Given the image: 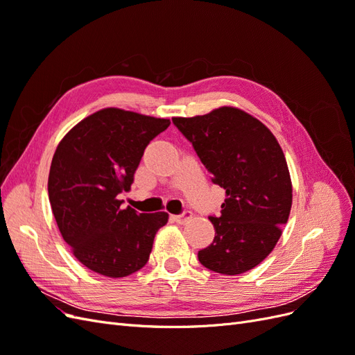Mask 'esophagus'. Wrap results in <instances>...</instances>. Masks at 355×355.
Segmentation results:
<instances>
[{
    "instance_id": "esophagus-1",
    "label": "esophagus",
    "mask_w": 355,
    "mask_h": 355,
    "mask_svg": "<svg viewBox=\"0 0 355 355\" xmlns=\"http://www.w3.org/2000/svg\"><path fill=\"white\" fill-rule=\"evenodd\" d=\"M171 218H173V220L176 223L184 225V223H187V222H189L192 219V213L189 210H185L182 214H175V216H171Z\"/></svg>"
}]
</instances>
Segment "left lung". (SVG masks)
<instances>
[{"mask_svg": "<svg viewBox=\"0 0 355 355\" xmlns=\"http://www.w3.org/2000/svg\"><path fill=\"white\" fill-rule=\"evenodd\" d=\"M211 182L227 192L220 216H209L213 243L198 252L207 270L237 275L259 265L280 240L292 209V180L270 128L239 108L175 116Z\"/></svg>", "mask_w": 355, "mask_h": 355, "instance_id": "1", "label": "left lung"}]
</instances>
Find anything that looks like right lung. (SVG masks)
<instances>
[{
    "instance_id": "obj_1",
    "label": "right lung",
    "mask_w": 355,
    "mask_h": 355,
    "mask_svg": "<svg viewBox=\"0 0 355 355\" xmlns=\"http://www.w3.org/2000/svg\"><path fill=\"white\" fill-rule=\"evenodd\" d=\"M166 118L105 108L72 127L53 155L49 200L63 240L89 270L121 278L144 268L166 211L123 209L148 144Z\"/></svg>"
}]
</instances>
